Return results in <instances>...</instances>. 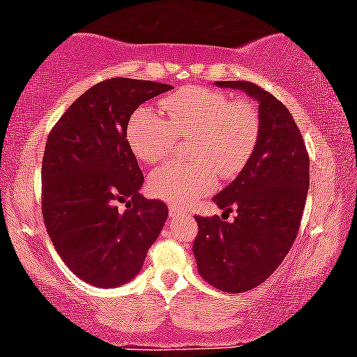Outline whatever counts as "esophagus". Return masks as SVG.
Segmentation results:
<instances>
[{
    "mask_svg": "<svg viewBox=\"0 0 357 357\" xmlns=\"http://www.w3.org/2000/svg\"><path fill=\"white\" fill-rule=\"evenodd\" d=\"M181 214H184L183 209H179L178 206H174V204H169V216L171 218H178V216H181Z\"/></svg>",
    "mask_w": 357,
    "mask_h": 357,
    "instance_id": "esophagus-1",
    "label": "esophagus"
}]
</instances>
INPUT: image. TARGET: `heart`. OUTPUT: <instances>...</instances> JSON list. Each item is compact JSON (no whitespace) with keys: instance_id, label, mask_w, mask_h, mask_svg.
<instances>
[{"instance_id":"obj_1","label":"heart","mask_w":357,"mask_h":357,"mask_svg":"<svg viewBox=\"0 0 357 357\" xmlns=\"http://www.w3.org/2000/svg\"><path fill=\"white\" fill-rule=\"evenodd\" d=\"M165 119L137 111L128 126V141L146 165L173 153L176 139L196 135L191 158L196 162L169 161L149 176L154 196L190 204L216 186V173L231 178L243 169L259 135V119L249 102L233 101L226 93L190 86L161 101Z\"/></svg>"}]
</instances>
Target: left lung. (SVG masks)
Wrapping results in <instances>:
<instances>
[{
    "instance_id": "obj_1",
    "label": "left lung",
    "mask_w": 357,
    "mask_h": 357,
    "mask_svg": "<svg viewBox=\"0 0 357 357\" xmlns=\"http://www.w3.org/2000/svg\"><path fill=\"white\" fill-rule=\"evenodd\" d=\"M244 91L259 106V135L238 178L213 197L218 208L238 216H195L192 243L197 271L226 293L259 286L279 268L296 236L309 190V156L289 109L271 93L248 81H216Z\"/></svg>"
}]
</instances>
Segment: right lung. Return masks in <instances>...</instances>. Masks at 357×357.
<instances>
[{
    "label": "right lung",
    "instance_id": "add662e5",
    "mask_svg": "<svg viewBox=\"0 0 357 357\" xmlns=\"http://www.w3.org/2000/svg\"><path fill=\"white\" fill-rule=\"evenodd\" d=\"M171 88L106 79L81 94L50 132L41 166L43 220L59 257L88 284L131 281L165 226L167 206L139 192L144 176L126 131L139 105Z\"/></svg>",
    "mask_w": 357,
    "mask_h": 357
}]
</instances>
